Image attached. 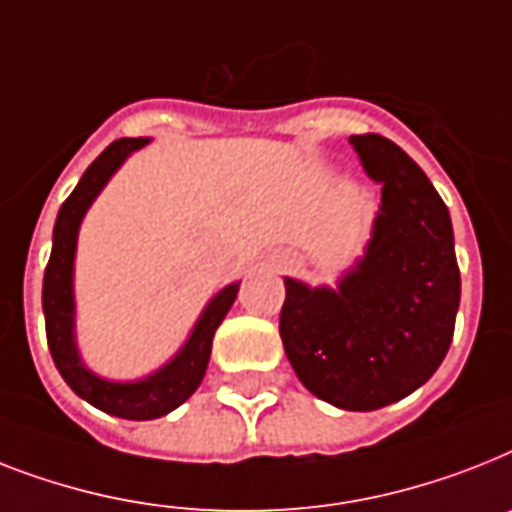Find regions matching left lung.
<instances>
[{
	"label": "left lung",
	"instance_id": "1",
	"mask_svg": "<svg viewBox=\"0 0 512 512\" xmlns=\"http://www.w3.org/2000/svg\"><path fill=\"white\" fill-rule=\"evenodd\" d=\"M381 210L365 257L339 289L284 278L281 342L310 392L342 410H378L423 386L455 334L460 268L447 205L394 141L350 136Z\"/></svg>",
	"mask_w": 512,
	"mask_h": 512
}]
</instances>
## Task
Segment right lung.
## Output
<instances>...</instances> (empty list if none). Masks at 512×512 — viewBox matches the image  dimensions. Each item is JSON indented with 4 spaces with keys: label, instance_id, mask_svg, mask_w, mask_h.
<instances>
[{
    "label": "right lung",
    "instance_id": "right-lung-1",
    "mask_svg": "<svg viewBox=\"0 0 512 512\" xmlns=\"http://www.w3.org/2000/svg\"><path fill=\"white\" fill-rule=\"evenodd\" d=\"M149 139H118L91 162L81 176L78 186L62 202L57 220H54L52 234V255H49L47 270H44V289H41V305H44V321H47V342L52 360L60 376L73 392L86 400L89 405L99 407L110 415L128 418V421H152L160 415H168L181 402H186L205 378L210 350H213V336L223 323L226 313L234 305L239 284L226 286L223 292L213 297V302L199 315L197 326L178 350V355L160 371L141 381H105L81 363L76 347V302H73V260H76L78 226L89 205L97 199L102 186L110 176L123 165L131 152L141 149Z\"/></svg>",
    "mask_w": 512,
    "mask_h": 512
}]
</instances>
